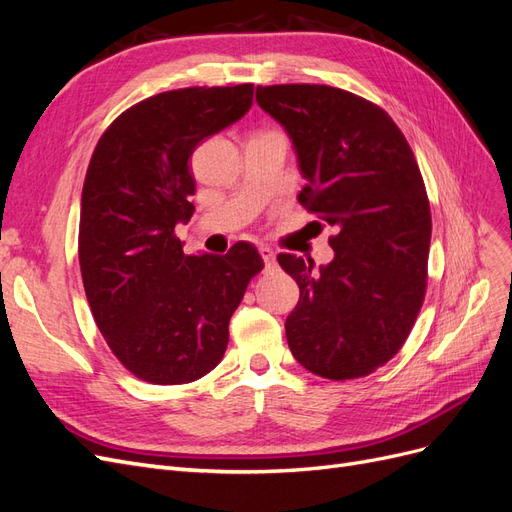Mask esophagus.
<instances>
[{"label":"esophagus","mask_w":512,"mask_h":512,"mask_svg":"<svg viewBox=\"0 0 512 512\" xmlns=\"http://www.w3.org/2000/svg\"><path fill=\"white\" fill-rule=\"evenodd\" d=\"M260 256H262V260H265V265H267V269H271V267H275V252L271 250V247H267V245H262L260 247Z\"/></svg>","instance_id":"1"}]
</instances>
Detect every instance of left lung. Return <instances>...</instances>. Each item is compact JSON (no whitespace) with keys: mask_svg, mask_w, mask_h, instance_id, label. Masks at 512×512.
I'll return each instance as SVG.
<instances>
[{"mask_svg":"<svg viewBox=\"0 0 512 512\" xmlns=\"http://www.w3.org/2000/svg\"><path fill=\"white\" fill-rule=\"evenodd\" d=\"M290 136L299 203L335 228L333 260L280 254L299 284L286 318L294 359L329 380L361 378L408 339L427 288L431 213L406 136L380 106L329 85L256 87Z\"/></svg>","mask_w":512,"mask_h":512,"instance_id":"obj_1","label":"left lung"}]
</instances>
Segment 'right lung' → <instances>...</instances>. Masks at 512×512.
<instances>
[{
  "mask_svg": "<svg viewBox=\"0 0 512 512\" xmlns=\"http://www.w3.org/2000/svg\"><path fill=\"white\" fill-rule=\"evenodd\" d=\"M254 85L166 91L121 113L91 156L79 262L91 314L136 378L185 384L222 361L228 322L265 267L252 243L226 256H185L175 237L196 190L188 160L205 138L239 121Z\"/></svg>",
  "mask_w": 512,
  "mask_h": 512,
  "instance_id": "add662e5",
  "label": "right lung"
}]
</instances>
